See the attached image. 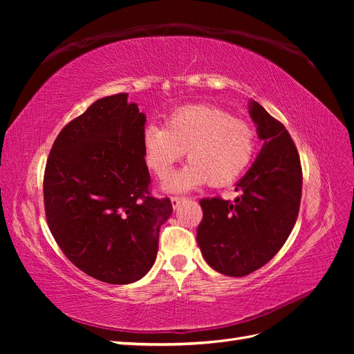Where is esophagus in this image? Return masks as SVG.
Here are the masks:
<instances>
[{"mask_svg": "<svg viewBox=\"0 0 354 354\" xmlns=\"http://www.w3.org/2000/svg\"><path fill=\"white\" fill-rule=\"evenodd\" d=\"M186 201V198H181V196H174V198H171V205H173V208L174 209H177L181 203H183Z\"/></svg>", "mask_w": 354, "mask_h": 354, "instance_id": "34e87169", "label": "esophagus"}]
</instances>
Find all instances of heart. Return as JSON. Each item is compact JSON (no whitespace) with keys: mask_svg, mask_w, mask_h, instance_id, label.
<instances>
[{"mask_svg":"<svg viewBox=\"0 0 354 354\" xmlns=\"http://www.w3.org/2000/svg\"><path fill=\"white\" fill-rule=\"evenodd\" d=\"M254 128L229 112L207 104H192L171 113L162 127L147 125L142 136L147 168L165 177L186 152L189 164L171 176L165 187L183 192L208 185L234 183L255 152Z\"/></svg>","mask_w":354,"mask_h":354,"instance_id":"1","label":"heart"}]
</instances>
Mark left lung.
<instances>
[{
	"label": "left lung",
	"instance_id": "left-lung-1",
	"mask_svg": "<svg viewBox=\"0 0 354 354\" xmlns=\"http://www.w3.org/2000/svg\"><path fill=\"white\" fill-rule=\"evenodd\" d=\"M250 116L263 140L260 153L236 183L233 202L202 199L196 241L205 261L221 274L241 277L269 263L294 229L303 171L286 128L254 100Z\"/></svg>",
	"mask_w": 354,
	"mask_h": 354
}]
</instances>
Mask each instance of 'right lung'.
<instances>
[{"instance_id":"add662e5","label":"right lung","mask_w":354,"mask_h":354,"mask_svg":"<svg viewBox=\"0 0 354 354\" xmlns=\"http://www.w3.org/2000/svg\"><path fill=\"white\" fill-rule=\"evenodd\" d=\"M146 115L128 94L99 99L60 134L47 160L48 227L68 259L94 279L133 283L152 269L168 198L149 195Z\"/></svg>"}]
</instances>
